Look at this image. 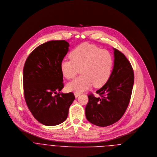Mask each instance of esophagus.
<instances>
[{
  "mask_svg": "<svg viewBox=\"0 0 157 157\" xmlns=\"http://www.w3.org/2000/svg\"><path fill=\"white\" fill-rule=\"evenodd\" d=\"M80 94L79 93H74V95H75V98H77V97H78L79 96H80Z\"/></svg>",
  "mask_w": 157,
  "mask_h": 157,
  "instance_id": "esophagus-1",
  "label": "esophagus"
}]
</instances>
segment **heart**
Here are the masks:
<instances>
[{"label":"heart","mask_w":157,"mask_h":157,"mask_svg":"<svg viewBox=\"0 0 157 157\" xmlns=\"http://www.w3.org/2000/svg\"><path fill=\"white\" fill-rule=\"evenodd\" d=\"M70 59L62 60L60 69L63 76L71 79L79 72L82 75L70 82L67 88L81 93L90 88L103 86L108 80L113 67V57L107 50L88 44H82L70 53Z\"/></svg>","instance_id":"obj_1"}]
</instances>
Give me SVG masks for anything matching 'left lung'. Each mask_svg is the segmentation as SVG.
Instances as JSON below:
<instances>
[{"mask_svg": "<svg viewBox=\"0 0 157 157\" xmlns=\"http://www.w3.org/2000/svg\"><path fill=\"white\" fill-rule=\"evenodd\" d=\"M114 66L106 83L96 91L101 97L88 95L85 108L86 119L100 127L119 121L129 103L134 76L131 63L121 52L113 48Z\"/></svg>", "mask_w": 157, "mask_h": 157, "instance_id": "obj_1", "label": "left lung"}]
</instances>
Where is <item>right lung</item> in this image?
I'll return each instance as SVG.
<instances>
[{
	"instance_id": "right-lung-1",
	"label": "right lung",
	"mask_w": 157,
	"mask_h": 157,
	"mask_svg": "<svg viewBox=\"0 0 157 157\" xmlns=\"http://www.w3.org/2000/svg\"><path fill=\"white\" fill-rule=\"evenodd\" d=\"M65 40L49 41L28 57L23 68L24 95L35 118L48 126L65 121L75 100L73 93L60 92L64 87L60 64L69 51Z\"/></svg>"
}]
</instances>
